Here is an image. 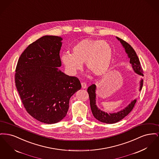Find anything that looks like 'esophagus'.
Wrapping results in <instances>:
<instances>
[{
  "label": "esophagus",
  "mask_w": 159,
  "mask_h": 159,
  "mask_svg": "<svg viewBox=\"0 0 159 159\" xmlns=\"http://www.w3.org/2000/svg\"><path fill=\"white\" fill-rule=\"evenodd\" d=\"M81 84H82V88L83 89H85V88H86L87 85H86V83H84V82H82V83H81Z\"/></svg>",
  "instance_id": "obj_1"
}]
</instances>
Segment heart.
<instances>
[{
	"label": "heart",
	"mask_w": 159,
	"mask_h": 159,
	"mask_svg": "<svg viewBox=\"0 0 159 159\" xmlns=\"http://www.w3.org/2000/svg\"><path fill=\"white\" fill-rule=\"evenodd\" d=\"M113 58V48L107 41L85 39L73 47L72 53H63L61 60L70 75H76L84 62L95 76H101L109 70Z\"/></svg>",
	"instance_id": "1"
}]
</instances>
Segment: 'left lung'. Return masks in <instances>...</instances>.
<instances>
[{
  "label": "left lung",
  "mask_w": 159,
  "mask_h": 159,
  "mask_svg": "<svg viewBox=\"0 0 159 159\" xmlns=\"http://www.w3.org/2000/svg\"><path fill=\"white\" fill-rule=\"evenodd\" d=\"M116 38L120 42L122 46L125 49V52L128 54L129 58V62L132 65V67L134 71L140 76H144L143 71L141 67V63L139 58L136 55L135 50L133 48L121 39L116 37ZM143 85V80L141 79L140 81L139 91L141 90ZM96 85L92 84L88 88V92L89 93V97L90 99V106H91L92 113L96 119L102 123H106L108 124H113L121 120L124 117H125L133 109L136 103V99H134L123 110L118 111L117 113H107L100 109L96 105Z\"/></svg>",
  "instance_id": "8db88e82"
}]
</instances>
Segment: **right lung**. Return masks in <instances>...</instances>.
Instances as JSON below:
<instances>
[{
	"mask_svg": "<svg viewBox=\"0 0 159 159\" xmlns=\"http://www.w3.org/2000/svg\"><path fill=\"white\" fill-rule=\"evenodd\" d=\"M62 39L45 36L31 43L21 55L15 69V86L27 113L46 124L66 115L71 97L82 86L78 78L64 74L60 51Z\"/></svg>",
	"mask_w": 159,
	"mask_h": 159,
	"instance_id": "1",
	"label": "right lung"
}]
</instances>
